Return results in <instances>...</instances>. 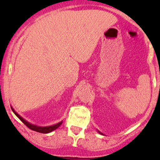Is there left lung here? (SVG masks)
Returning a JSON list of instances; mask_svg holds the SVG:
<instances>
[{
    "label": "left lung",
    "mask_w": 160,
    "mask_h": 160,
    "mask_svg": "<svg viewBox=\"0 0 160 160\" xmlns=\"http://www.w3.org/2000/svg\"><path fill=\"white\" fill-rule=\"evenodd\" d=\"M98 132H99V133H100V134H102V133H101V132H99V131H98ZM102 135H103V134H102Z\"/></svg>",
    "instance_id": "8db88e82"
}]
</instances>
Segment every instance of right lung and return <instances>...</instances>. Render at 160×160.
<instances>
[{"instance_id":"1","label":"right lung","mask_w":160,"mask_h":160,"mask_svg":"<svg viewBox=\"0 0 160 160\" xmlns=\"http://www.w3.org/2000/svg\"><path fill=\"white\" fill-rule=\"evenodd\" d=\"M11 110L13 111V112L14 113V114H15L16 116H17L18 118L19 119H20L21 121H22V122H23L24 124H25V125H26L28 128H29L30 129L33 130V131H35V132H41V133H49V132H52V131L56 130V128H59V126H60L61 125H62V122H59V123H57L56 125H51V126H46V127H41V126H37V125H32V124L29 123V122H28L27 121H25V119L21 117L20 115H19L18 114L17 112H16L14 110V109L11 108Z\"/></svg>"}]
</instances>
